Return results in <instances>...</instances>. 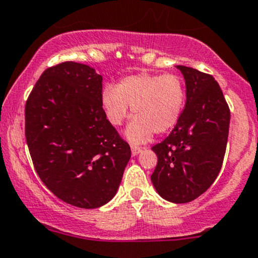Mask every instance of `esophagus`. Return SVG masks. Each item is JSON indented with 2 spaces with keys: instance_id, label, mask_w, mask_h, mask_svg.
<instances>
[{
  "instance_id": "34e87169",
  "label": "esophagus",
  "mask_w": 258,
  "mask_h": 258,
  "mask_svg": "<svg viewBox=\"0 0 258 258\" xmlns=\"http://www.w3.org/2000/svg\"><path fill=\"white\" fill-rule=\"evenodd\" d=\"M131 152H132V156H137L138 154L141 153V148H139V147H132Z\"/></svg>"
}]
</instances>
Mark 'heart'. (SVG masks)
<instances>
[{"label": "heart", "instance_id": "obj_1", "mask_svg": "<svg viewBox=\"0 0 258 258\" xmlns=\"http://www.w3.org/2000/svg\"><path fill=\"white\" fill-rule=\"evenodd\" d=\"M185 86L173 74L141 73L123 78L116 88L105 87L102 106L109 122L120 126L132 108L133 119L126 137L135 144L146 143L153 133L162 135L178 123L185 105Z\"/></svg>", "mask_w": 258, "mask_h": 258}]
</instances>
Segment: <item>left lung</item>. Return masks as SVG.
I'll return each instance as SVG.
<instances>
[{"label":"left lung","instance_id":"8db88e82","mask_svg":"<svg viewBox=\"0 0 258 258\" xmlns=\"http://www.w3.org/2000/svg\"><path fill=\"white\" fill-rule=\"evenodd\" d=\"M176 68L185 81L184 110L168 137L152 148L158 165L150 178L162 199L184 204L205 193L220 173L230 111L211 75Z\"/></svg>","mask_w":258,"mask_h":258}]
</instances>
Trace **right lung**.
<instances>
[{
	"label": "right lung",
	"mask_w": 258,
	"mask_h": 258,
	"mask_svg": "<svg viewBox=\"0 0 258 258\" xmlns=\"http://www.w3.org/2000/svg\"><path fill=\"white\" fill-rule=\"evenodd\" d=\"M103 78L65 61L44 70L25 105V137L35 170L55 197L97 209L116 194L131 149L102 106Z\"/></svg>",
	"instance_id": "add662e5"
}]
</instances>
